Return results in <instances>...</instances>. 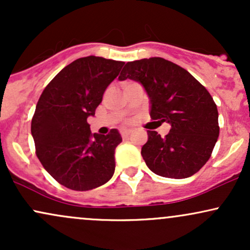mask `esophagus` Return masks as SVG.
I'll return each instance as SVG.
<instances>
[{"label": "esophagus", "mask_w": 250, "mask_h": 250, "mask_svg": "<svg viewBox=\"0 0 250 250\" xmlns=\"http://www.w3.org/2000/svg\"><path fill=\"white\" fill-rule=\"evenodd\" d=\"M129 135H130V130H127V129H125V130H121V136L123 137V139L128 137Z\"/></svg>", "instance_id": "1"}]
</instances>
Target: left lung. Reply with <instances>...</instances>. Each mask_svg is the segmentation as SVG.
Segmentation results:
<instances>
[{
    "label": "left lung",
    "mask_w": 250,
    "mask_h": 250,
    "mask_svg": "<svg viewBox=\"0 0 250 250\" xmlns=\"http://www.w3.org/2000/svg\"><path fill=\"white\" fill-rule=\"evenodd\" d=\"M119 79L142 83L150 99L151 120L171 125L165 137L148 130L141 150L148 168L169 179L197 173L210 157L220 134L217 107L207 89L187 70L162 57L127 62Z\"/></svg>",
    "instance_id": "8db88e82"
}]
</instances>
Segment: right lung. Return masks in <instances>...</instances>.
Masks as SVG:
<instances>
[{
    "label": "right lung",
    "instance_id": "add662e5",
    "mask_svg": "<svg viewBox=\"0 0 250 250\" xmlns=\"http://www.w3.org/2000/svg\"><path fill=\"white\" fill-rule=\"evenodd\" d=\"M123 64L103 57H81L63 68L42 91L31 135L36 156L60 185L85 191L113 176L121 135L116 129L108 135H91L87 119L95 115L103 93Z\"/></svg>",
    "mask_w": 250,
    "mask_h": 250
}]
</instances>
